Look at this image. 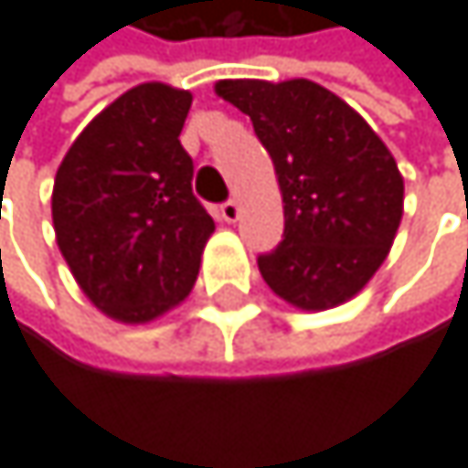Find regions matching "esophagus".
<instances>
[{
  "instance_id": "34e87169",
  "label": "esophagus",
  "mask_w": 468,
  "mask_h": 468,
  "mask_svg": "<svg viewBox=\"0 0 468 468\" xmlns=\"http://www.w3.org/2000/svg\"><path fill=\"white\" fill-rule=\"evenodd\" d=\"M218 213H221V218L224 221H239V216H241V205L236 202V199H229V202H224L221 207H218Z\"/></svg>"
}]
</instances>
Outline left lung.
<instances>
[{"mask_svg":"<svg viewBox=\"0 0 468 468\" xmlns=\"http://www.w3.org/2000/svg\"><path fill=\"white\" fill-rule=\"evenodd\" d=\"M216 95L250 114L278 174L283 241L258 258L266 286L305 312L359 294L404 213L388 145L343 98L305 78L218 80Z\"/></svg>","mask_w":468,"mask_h":468,"instance_id":"8db88e82","label":"left lung"}]
</instances>
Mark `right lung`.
Returning <instances> with one entry per match:
<instances>
[{"instance_id": "obj_1", "label": "right lung", "mask_w": 468, "mask_h": 468, "mask_svg": "<svg viewBox=\"0 0 468 468\" xmlns=\"http://www.w3.org/2000/svg\"><path fill=\"white\" fill-rule=\"evenodd\" d=\"M193 95L140 83L78 134L52 185V227L72 278L103 314L148 323L199 275L213 218L179 143Z\"/></svg>"}]
</instances>
